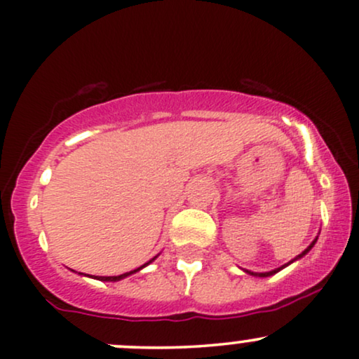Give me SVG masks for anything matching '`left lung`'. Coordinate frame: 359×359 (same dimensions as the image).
Instances as JSON below:
<instances>
[{
  "instance_id": "1",
  "label": "left lung",
  "mask_w": 359,
  "mask_h": 359,
  "mask_svg": "<svg viewBox=\"0 0 359 359\" xmlns=\"http://www.w3.org/2000/svg\"><path fill=\"white\" fill-rule=\"evenodd\" d=\"M316 241H318V237H316V239H314V241H313V243H311V244L308 245V249H304V250H303V252H301V254H299V256H297V257H294V259H292V261H291V262H294V261H297V259H301V257H303V256H304V254H308V252H309V250H311V249H313V245H314V244H316ZM291 262H287V264L280 266V267H278V269H274V271H269V273H250V271H245V273H248V274H250V276H259V278H267V276H273V274H276V273H279V271H280V269H284V267H286V266H289V264H291Z\"/></svg>"
}]
</instances>
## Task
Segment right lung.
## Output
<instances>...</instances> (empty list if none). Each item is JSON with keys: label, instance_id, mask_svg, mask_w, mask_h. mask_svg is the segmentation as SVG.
<instances>
[{"label": "right lung", "instance_id": "1", "mask_svg": "<svg viewBox=\"0 0 359 359\" xmlns=\"http://www.w3.org/2000/svg\"><path fill=\"white\" fill-rule=\"evenodd\" d=\"M155 257H157V256H155ZM155 257H154V259H150V261H149V262H145V264H144V266H140V267H138V269H135V271H130V273H125V274H120V276H97V279H98V280H120V279L127 278V276H130V274H133V273H137V271H140V269H142V267L149 266V264H150V262H152V261H155Z\"/></svg>", "mask_w": 359, "mask_h": 359}]
</instances>
